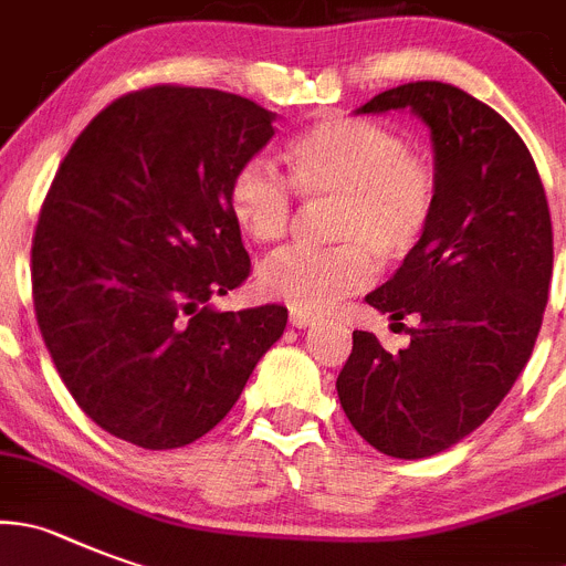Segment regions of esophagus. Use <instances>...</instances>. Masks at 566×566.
<instances>
[{
  "label": "esophagus",
  "instance_id": "34e87169",
  "mask_svg": "<svg viewBox=\"0 0 566 566\" xmlns=\"http://www.w3.org/2000/svg\"><path fill=\"white\" fill-rule=\"evenodd\" d=\"M319 317H314V314H303V311H292L289 314V323L294 325V328H308V325H317Z\"/></svg>",
  "mask_w": 566,
  "mask_h": 566
}]
</instances>
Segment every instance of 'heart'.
I'll return each mask as SVG.
<instances>
[{"mask_svg": "<svg viewBox=\"0 0 566 566\" xmlns=\"http://www.w3.org/2000/svg\"><path fill=\"white\" fill-rule=\"evenodd\" d=\"M289 181L263 159H249L227 185L232 219L255 243L292 232L294 193L331 205L325 235L334 247L283 252L258 274L263 294L292 311L319 314L361 292L381 263H403L421 249L438 212V174L387 126L328 114L283 145Z\"/></svg>", "mask_w": 566, "mask_h": 566, "instance_id": "heart-1", "label": "heart"}]
</instances>
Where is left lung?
I'll return each mask as SVG.
<instances>
[{
    "label": "left lung",
    "mask_w": 566,
    "mask_h": 566,
    "mask_svg": "<svg viewBox=\"0 0 566 566\" xmlns=\"http://www.w3.org/2000/svg\"><path fill=\"white\" fill-rule=\"evenodd\" d=\"M409 108L429 126L438 212L427 241L367 303L421 319L390 354L354 331L336 392L347 421L401 460L446 452L500 407L525 370L553 277L551 207L527 145L452 83L415 81L359 114Z\"/></svg>",
    "instance_id": "8db88e82"
}]
</instances>
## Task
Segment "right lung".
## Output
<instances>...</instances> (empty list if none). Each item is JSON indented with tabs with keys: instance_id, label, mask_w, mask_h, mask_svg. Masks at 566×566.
Here are the masks:
<instances>
[{
	"instance_id": "obj_1",
	"label": "right lung",
	"mask_w": 566,
	"mask_h": 566,
	"mask_svg": "<svg viewBox=\"0 0 566 566\" xmlns=\"http://www.w3.org/2000/svg\"><path fill=\"white\" fill-rule=\"evenodd\" d=\"M274 117L163 83L108 103L61 163L30 252L35 319L66 390L114 438L199 440L283 336V305H212L249 277L227 185Z\"/></svg>"
}]
</instances>
